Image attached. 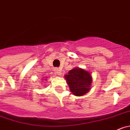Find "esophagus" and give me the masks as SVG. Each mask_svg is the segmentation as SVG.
Listing matches in <instances>:
<instances>
[{
  "label": "esophagus",
  "instance_id": "esophagus-1",
  "mask_svg": "<svg viewBox=\"0 0 130 130\" xmlns=\"http://www.w3.org/2000/svg\"><path fill=\"white\" fill-rule=\"evenodd\" d=\"M54 72L57 74H60L61 73V71L59 68H55L54 69Z\"/></svg>",
  "mask_w": 130,
  "mask_h": 130
}]
</instances>
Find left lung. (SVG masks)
Returning a JSON list of instances; mask_svg holds the SVG:
<instances>
[{"mask_svg": "<svg viewBox=\"0 0 130 130\" xmlns=\"http://www.w3.org/2000/svg\"><path fill=\"white\" fill-rule=\"evenodd\" d=\"M71 92L76 96H81L91 89L92 76L89 71L79 68L70 70L68 75H65Z\"/></svg>", "mask_w": 130, "mask_h": 130, "instance_id": "left-lung-1", "label": "left lung"}]
</instances>
